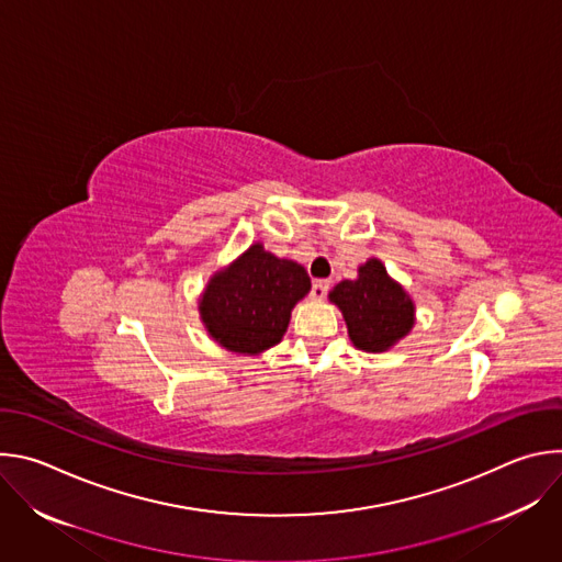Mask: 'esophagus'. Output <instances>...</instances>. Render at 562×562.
<instances>
[{"label":"esophagus","mask_w":562,"mask_h":562,"mask_svg":"<svg viewBox=\"0 0 562 562\" xmlns=\"http://www.w3.org/2000/svg\"><path fill=\"white\" fill-rule=\"evenodd\" d=\"M329 293V280H315L311 286V297L313 300H323Z\"/></svg>","instance_id":"esophagus-1"}]
</instances>
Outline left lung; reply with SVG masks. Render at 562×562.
<instances>
[{"instance_id": "1", "label": "left lung", "mask_w": 562, "mask_h": 562, "mask_svg": "<svg viewBox=\"0 0 562 562\" xmlns=\"http://www.w3.org/2000/svg\"><path fill=\"white\" fill-rule=\"evenodd\" d=\"M342 311L353 347L382 353L403 340L416 323V304L409 293L389 278L378 258L358 267L356 280H342L329 293Z\"/></svg>"}]
</instances>
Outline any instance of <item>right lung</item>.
I'll return each mask as SVG.
<instances>
[{"mask_svg": "<svg viewBox=\"0 0 562 562\" xmlns=\"http://www.w3.org/2000/svg\"><path fill=\"white\" fill-rule=\"evenodd\" d=\"M311 291L302 265L278 258L260 243L213 273L200 317L209 336L233 353L258 356L282 340L291 308Z\"/></svg>", "mask_w": 562, "mask_h": 562, "instance_id": "add662e5", "label": "right lung"}]
</instances>
